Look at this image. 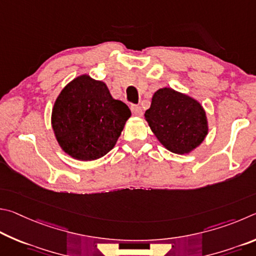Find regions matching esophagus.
<instances>
[{"label":"esophagus","instance_id":"34e87169","mask_svg":"<svg viewBox=\"0 0 256 256\" xmlns=\"http://www.w3.org/2000/svg\"><path fill=\"white\" fill-rule=\"evenodd\" d=\"M130 109H132V112L135 116H140L142 114V108L140 106H136V104H132L130 106Z\"/></svg>","mask_w":256,"mask_h":256}]
</instances>
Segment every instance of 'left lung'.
Returning <instances> with one entry per match:
<instances>
[{"mask_svg":"<svg viewBox=\"0 0 256 256\" xmlns=\"http://www.w3.org/2000/svg\"><path fill=\"white\" fill-rule=\"evenodd\" d=\"M145 119L160 144L176 154H189L208 134L202 106L196 98L171 88H160L154 93Z\"/></svg>","mask_w":256,"mask_h":256,"instance_id":"obj_1","label":"left lung"}]
</instances>
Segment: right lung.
<instances>
[{
  "label": "right lung",
  "mask_w": 256,
  "mask_h": 256,
  "mask_svg": "<svg viewBox=\"0 0 256 256\" xmlns=\"http://www.w3.org/2000/svg\"><path fill=\"white\" fill-rule=\"evenodd\" d=\"M132 112L102 80L84 74L62 90L52 112L58 144L70 158L94 160L114 148Z\"/></svg>",
  "instance_id": "1"
}]
</instances>
